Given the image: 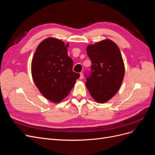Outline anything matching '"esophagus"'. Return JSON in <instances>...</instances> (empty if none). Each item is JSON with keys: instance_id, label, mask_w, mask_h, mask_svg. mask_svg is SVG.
Here are the masks:
<instances>
[{"instance_id": "1", "label": "esophagus", "mask_w": 155, "mask_h": 155, "mask_svg": "<svg viewBox=\"0 0 155 155\" xmlns=\"http://www.w3.org/2000/svg\"><path fill=\"white\" fill-rule=\"evenodd\" d=\"M83 78H84V76H83V74L82 72H81V73H80V77H79V79H83Z\"/></svg>"}]
</instances>
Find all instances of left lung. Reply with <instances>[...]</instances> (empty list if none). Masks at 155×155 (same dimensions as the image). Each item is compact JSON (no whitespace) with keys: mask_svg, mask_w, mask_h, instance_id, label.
Here are the masks:
<instances>
[{"mask_svg":"<svg viewBox=\"0 0 155 155\" xmlns=\"http://www.w3.org/2000/svg\"><path fill=\"white\" fill-rule=\"evenodd\" d=\"M87 52L92 64L85 74V85L94 99L103 104L119 90L125 74L124 61L118 46L110 39L88 46Z\"/></svg>","mask_w":155,"mask_h":155,"instance_id":"obj_1","label":"left lung"}]
</instances>
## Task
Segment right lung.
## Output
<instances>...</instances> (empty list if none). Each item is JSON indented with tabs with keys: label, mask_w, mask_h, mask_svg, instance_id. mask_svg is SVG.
<instances>
[{
	"label": "right lung",
	"mask_w": 155,
	"mask_h": 155,
	"mask_svg": "<svg viewBox=\"0 0 155 155\" xmlns=\"http://www.w3.org/2000/svg\"><path fill=\"white\" fill-rule=\"evenodd\" d=\"M62 41L50 37L37 46L31 61L36 87L46 99L58 103L66 97L80 76L73 72V61Z\"/></svg>",
	"instance_id": "obj_1"
}]
</instances>
